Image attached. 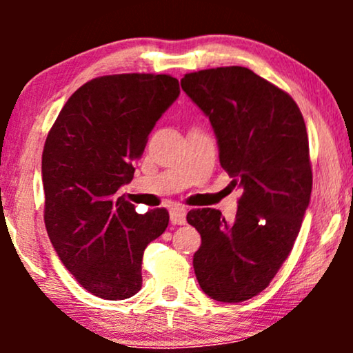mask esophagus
Here are the masks:
<instances>
[{"instance_id": "esophagus-1", "label": "esophagus", "mask_w": 353, "mask_h": 353, "mask_svg": "<svg viewBox=\"0 0 353 353\" xmlns=\"http://www.w3.org/2000/svg\"><path fill=\"white\" fill-rule=\"evenodd\" d=\"M170 221L173 225H185L186 223V209L183 207H173L170 210Z\"/></svg>"}]
</instances>
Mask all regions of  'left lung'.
Instances as JSON below:
<instances>
[{
	"label": "left lung",
	"mask_w": 353,
	"mask_h": 353,
	"mask_svg": "<svg viewBox=\"0 0 353 353\" xmlns=\"http://www.w3.org/2000/svg\"><path fill=\"white\" fill-rule=\"evenodd\" d=\"M181 88L209 117L221 167L243 190L231 223L215 209L188 212L202 238L192 267L209 297L248 301L291 254L310 202L305 122L286 91L245 67L192 72Z\"/></svg>",
	"instance_id": "obj_1"
}]
</instances>
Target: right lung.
Here are the masks:
<instances>
[{
	"label": "right lung",
	"instance_id": "1",
	"mask_svg": "<svg viewBox=\"0 0 353 353\" xmlns=\"http://www.w3.org/2000/svg\"><path fill=\"white\" fill-rule=\"evenodd\" d=\"M178 94L170 75L98 77L70 96L48 133L41 157L48 236L77 281L105 301L141 289L144 249L168 226L165 209L141 215L117 191L133 180V161Z\"/></svg>",
	"mask_w": 353,
	"mask_h": 353
}]
</instances>
